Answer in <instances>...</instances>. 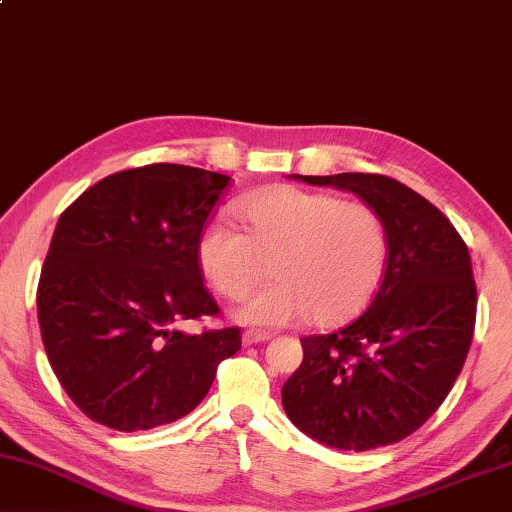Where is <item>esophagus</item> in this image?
I'll list each match as a JSON object with an SVG mask.
<instances>
[{
    "label": "esophagus",
    "instance_id": "esophagus-1",
    "mask_svg": "<svg viewBox=\"0 0 512 512\" xmlns=\"http://www.w3.org/2000/svg\"><path fill=\"white\" fill-rule=\"evenodd\" d=\"M270 338H272L270 332H261V329H247V332L242 334V343H245V345H254V343L270 341Z\"/></svg>",
    "mask_w": 512,
    "mask_h": 512
}]
</instances>
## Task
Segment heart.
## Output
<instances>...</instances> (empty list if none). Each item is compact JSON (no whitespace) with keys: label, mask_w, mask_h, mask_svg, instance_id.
<instances>
[{"label":"heart","mask_w":512,"mask_h":512,"mask_svg":"<svg viewBox=\"0 0 512 512\" xmlns=\"http://www.w3.org/2000/svg\"><path fill=\"white\" fill-rule=\"evenodd\" d=\"M247 233L210 224L199 265L219 295L238 300L272 270V281L240 304L238 318L286 325L309 318L334 327L355 318L380 286L389 233L364 201L279 185L238 208Z\"/></svg>","instance_id":"heart-1"}]
</instances>
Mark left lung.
<instances>
[{
	"mask_svg": "<svg viewBox=\"0 0 512 512\" xmlns=\"http://www.w3.org/2000/svg\"><path fill=\"white\" fill-rule=\"evenodd\" d=\"M297 178L373 206L387 224L389 256L357 320L302 338L283 410L304 435L341 451L396 444L437 412L465 366L476 325L469 249L442 210L389 176Z\"/></svg>",
	"mask_w": 512,
	"mask_h": 512,
	"instance_id": "1",
	"label": "left lung"
}]
</instances>
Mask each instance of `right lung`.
Wrapping results in <instances>:
<instances>
[{
  "label": "right lung",
  "instance_id": "right-lung-1",
  "mask_svg": "<svg viewBox=\"0 0 512 512\" xmlns=\"http://www.w3.org/2000/svg\"><path fill=\"white\" fill-rule=\"evenodd\" d=\"M231 178L185 164L116 171L61 212L38 281V325L54 375L100 426L151 430L190 414L240 327L217 318L199 238Z\"/></svg>",
  "mask_w": 512,
  "mask_h": 512
}]
</instances>
